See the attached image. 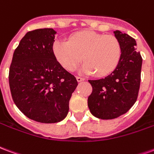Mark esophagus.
<instances>
[{"mask_svg":"<svg viewBox=\"0 0 154 154\" xmlns=\"http://www.w3.org/2000/svg\"><path fill=\"white\" fill-rule=\"evenodd\" d=\"M76 79H77V81L78 82H81L85 80V78H82V77H79V76H77V77H76Z\"/></svg>","mask_w":154,"mask_h":154,"instance_id":"obj_1","label":"esophagus"}]
</instances>
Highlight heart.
I'll return each instance as SVG.
<instances>
[{
    "mask_svg": "<svg viewBox=\"0 0 154 154\" xmlns=\"http://www.w3.org/2000/svg\"><path fill=\"white\" fill-rule=\"evenodd\" d=\"M53 53L58 62L69 71L75 70L84 59L86 62L82 67L83 72L105 76L118 66L122 46L114 35L82 31L71 36L69 41L57 40Z\"/></svg>",
    "mask_w": 154,
    "mask_h": 154,
    "instance_id": "1",
    "label": "heart"
}]
</instances>
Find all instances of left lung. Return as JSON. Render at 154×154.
Listing matches in <instances>:
<instances>
[{
  "label": "left lung",
  "instance_id": "8db88e82",
  "mask_svg": "<svg viewBox=\"0 0 154 154\" xmlns=\"http://www.w3.org/2000/svg\"><path fill=\"white\" fill-rule=\"evenodd\" d=\"M122 46L118 66L100 79L88 80L93 91L88 98L90 112L103 120L115 119L126 113L136 102L140 85L142 57L136 42L119 30L114 31Z\"/></svg>",
  "mask_w": 154,
  "mask_h": 154
}]
</instances>
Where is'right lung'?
I'll use <instances>...</instances> for the list:
<instances>
[{
    "label": "right lung",
    "mask_w": 154,
    "mask_h": 154,
    "mask_svg": "<svg viewBox=\"0 0 154 154\" xmlns=\"http://www.w3.org/2000/svg\"><path fill=\"white\" fill-rule=\"evenodd\" d=\"M53 29L29 31L14 50L9 85L14 104L31 120L57 123L66 118L78 82L53 53Z\"/></svg>",
    "instance_id": "add662e5"
}]
</instances>
